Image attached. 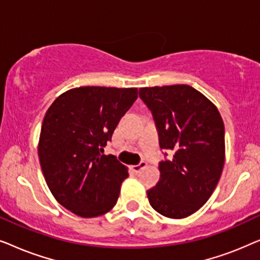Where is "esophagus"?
<instances>
[{
	"label": "esophagus",
	"mask_w": 260,
	"mask_h": 260,
	"mask_svg": "<svg viewBox=\"0 0 260 260\" xmlns=\"http://www.w3.org/2000/svg\"><path fill=\"white\" fill-rule=\"evenodd\" d=\"M145 167H147V162L142 161V162L140 163V165H137V166H131V169H133L135 173H140L142 169L145 168Z\"/></svg>",
	"instance_id": "esophagus-1"
}]
</instances>
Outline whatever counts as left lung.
<instances>
[{
	"label": "left lung",
	"mask_w": 260,
	"mask_h": 260,
	"mask_svg": "<svg viewBox=\"0 0 260 260\" xmlns=\"http://www.w3.org/2000/svg\"><path fill=\"white\" fill-rule=\"evenodd\" d=\"M140 97L173 157L159 163V181L147 191L156 212L170 219L199 211L214 191L225 163V126L219 110L189 85L141 87Z\"/></svg>",
	"instance_id": "obj_1"
}]
</instances>
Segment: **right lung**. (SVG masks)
Returning a JSON list of instances; mask_svg holds the SVG:
<instances>
[{
	"instance_id": "obj_1",
	"label": "right lung",
	"mask_w": 260,
	"mask_h": 260,
	"mask_svg": "<svg viewBox=\"0 0 260 260\" xmlns=\"http://www.w3.org/2000/svg\"><path fill=\"white\" fill-rule=\"evenodd\" d=\"M136 87L81 86L53 102L42 122L38 152L46 183L60 205L81 218L115 207L127 167L104 155Z\"/></svg>"
}]
</instances>
